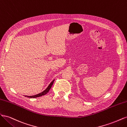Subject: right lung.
Returning <instances> with one entry per match:
<instances>
[{
	"label": "right lung",
	"mask_w": 127,
	"mask_h": 127,
	"mask_svg": "<svg viewBox=\"0 0 127 127\" xmlns=\"http://www.w3.org/2000/svg\"><path fill=\"white\" fill-rule=\"evenodd\" d=\"M54 80H53V81L50 84V85L48 86V87L47 88H46L45 90H44L43 92H41V93H39V94H38L37 95H33V96H27V95H25V97H30V98H36V97H40V96H42V95H44L46 94L47 93H48L49 90H50V88H51V87H52V86L53 85V82H54Z\"/></svg>",
	"instance_id": "obj_1"
}]
</instances>
